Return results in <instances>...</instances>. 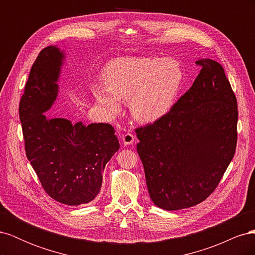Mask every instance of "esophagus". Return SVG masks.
I'll return each instance as SVG.
<instances>
[{
    "mask_svg": "<svg viewBox=\"0 0 255 255\" xmlns=\"http://www.w3.org/2000/svg\"><path fill=\"white\" fill-rule=\"evenodd\" d=\"M122 141L125 144H130L135 141V135L130 132H128L122 135Z\"/></svg>",
    "mask_w": 255,
    "mask_h": 255,
    "instance_id": "obj_1",
    "label": "esophagus"
}]
</instances>
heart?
Returning a JSON list of instances; mask_svg holds the SVG:
<instances>
[{"mask_svg":"<svg viewBox=\"0 0 255 255\" xmlns=\"http://www.w3.org/2000/svg\"><path fill=\"white\" fill-rule=\"evenodd\" d=\"M104 79L107 87L95 89L100 104L115 113L120 110V100L128 101L136 119L151 122L170 111L181 88L183 71L172 58L126 57L111 61Z\"/></svg>","mask_w":255,"mask_h":255,"instance_id":"1","label":"heart"}]
</instances>
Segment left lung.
Returning <instances> with one entry per match:
<instances>
[{
    "label": "left lung",
    "instance_id": "8db88e82",
    "mask_svg": "<svg viewBox=\"0 0 255 255\" xmlns=\"http://www.w3.org/2000/svg\"><path fill=\"white\" fill-rule=\"evenodd\" d=\"M201 67L166 115L137 128V152L154 204L167 211L201 203L218 186L237 143V100L222 66Z\"/></svg>",
    "mask_w": 255,
    "mask_h": 255
}]
</instances>
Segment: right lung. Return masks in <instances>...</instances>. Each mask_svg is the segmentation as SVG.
<instances>
[{
	"label": "right lung",
	"mask_w": 255,
	"mask_h": 255,
	"mask_svg": "<svg viewBox=\"0 0 255 255\" xmlns=\"http://www.w3.org/2000/svg\"><path fill=\"white\" fill-rule=\"evenodd\" d=\"M63 58L52 45L38 54L20 99L19 117L26 157L44 191L57 202L80 205L100 192L105 165L120 144L109 123L72 125L48 113L57 97Z\"/></svg>",
	"instance_id": "add662e5"
}]
</instances>
